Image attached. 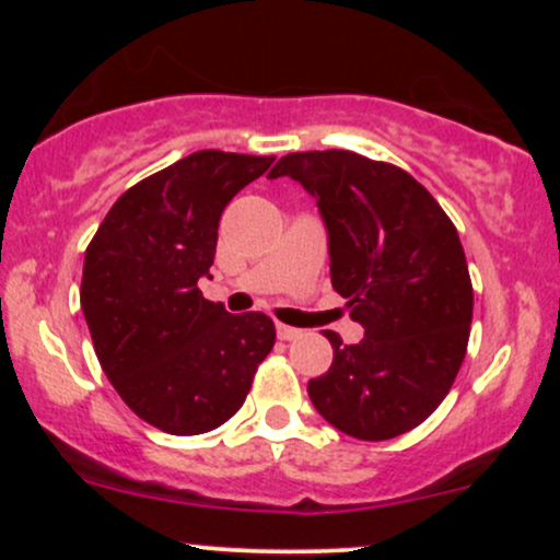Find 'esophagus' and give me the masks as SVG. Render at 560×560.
I'll return each instance as SVG.
<instances>
[{
	"label": "esophagus",
	"mask_w": 560,
	"mask_h": 560,
	"mask_svg": "<svg viewBox=\"0 0 560 560\" xmlns=\"http://www.w3.org/2000/svg\"><path fill=\"white\" fill-rule=\"evenodd\" d=\"M276 334H279V339H284V342H292V339L300 337V329H292V326H284V324H276Z\"/></svg>",
	"instance_id": "34e87169"
}]
</instances>
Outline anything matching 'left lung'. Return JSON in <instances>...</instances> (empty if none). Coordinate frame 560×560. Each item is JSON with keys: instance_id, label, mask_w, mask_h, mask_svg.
Segmentation results:
<instances>
[{"instance_id": "obj_1", "label": "left lung", "mask_w": 560, "mask_h": 560, "mask_svg": "<svg viewBox=\"0 0 560 560\" xmlns=\"http://www.w3.org/2000/svg\"><path fill=\"white\" fill-rule=\"evenodd\" d=\"M289 176L318 205L331 287L365 329L334 347L331 369L307 382L326 421L355 440L410 432L445 400L464 363L474 292L458 231L410 173L347 150L294 152Z\"/></svg>"}]
</instances>
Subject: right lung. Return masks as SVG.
Returning a JSON list of instances; mask_svg holds the SVG:
<instances>
[{
    "label": "right lung",
    "mask_w": 560,
    "mask_h": 560,
    "mask_svg": "<svg viewBox=\"0 0 560 560\" xmlns=\"http://www.w3.org/2000/svg\"><path fill=\"white\" fill-rule=\"evenodd\" d=\"M273 158L199 150L118 197L83 258L81 311L115 392L160 432L189 436L242 408L276 342L262 313L202 298L218 221Z\"/></svg>",
    "instance_id": "1"
}]
</instances>
